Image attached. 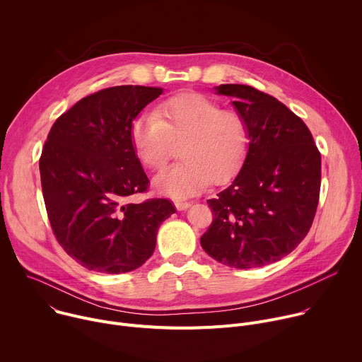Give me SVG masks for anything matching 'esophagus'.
I'll use <instances>...</instances> for the list:
<instances>
[{
  "instance_id": "34e87169",
  "label": "esophagus",
  "mask_w": 362,
  "mask_h": 362,
  "mask_svg": "<svg viewBox=\"0 0 362 362\" xmlns=\"http://www.w3.org/2000/svg\"><path fill=\"white\" fill-rule=\"evenodd\" d=\"M175 206H176L177 211H186V209L190 208L192 203L190 202H183V200H176Z\"/></svg>"
}]
</instances>
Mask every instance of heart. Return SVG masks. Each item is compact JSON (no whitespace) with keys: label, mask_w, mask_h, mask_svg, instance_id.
<instances>
[{"label":"heart","mask_w":362,"mask_h":362,"mask_svg":"<svg viewBox=\"0 0 362 362\" xmlns=\"http://www.w3.org/2000/svg\"><path fill=\"white\" fill-rule=\"evenodd\" d=\"M132 144L140 162L159 170L169 160L173 143L182 144L183 160L159 173L154 189L172 199L203 192L212 182H225L240 168L247 150V126L232 110H222L215 100L182 93L166 100L159 115L144 112L132 126Z\"/></svg>","instance_id":"b5f03b06"}]
</instances>
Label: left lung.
I'll list each match as a JSON object with an SVG mask.
<instances>
[{"label":"left lung","mask_w":362,"mask_h":362,"mask_svg":"<svg viewBox=\"0 0 362 362\" xmlns=\"http://www.w3.org/2000/svg\"><path fill=\"white\" fill-rule=\"evenodd\" d=\"M215 91L235 100L249 144L236 177L208 200L215 218L200 245L226 267L261 268L291 253L311 228L321 154L306 124L275 97L243 84Z\"/></svg>","instance_id":"1"}]
</instances>
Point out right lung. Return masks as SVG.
Listing matches in <instances>:
<instances>
[{
    "mask_svg": "<svg viewBox=\"0 0 362 362\" xmlns=\"http://www.w3.org/2000/svg\"><path fill=\"white\" fill-rule=\"evenodd\" d=\"M162 93L144 86L100 90L62 115L44 143L40 175L51 228L88 271L141 267L159 226L176 212L168 199L129 202L148 185L132 144L133 120Z\"/></svg>",
    "mask_w": 362,
    "mask_h": 362,
    "instance_id": "1",
    "label": "right lung"
}]
</instances>
